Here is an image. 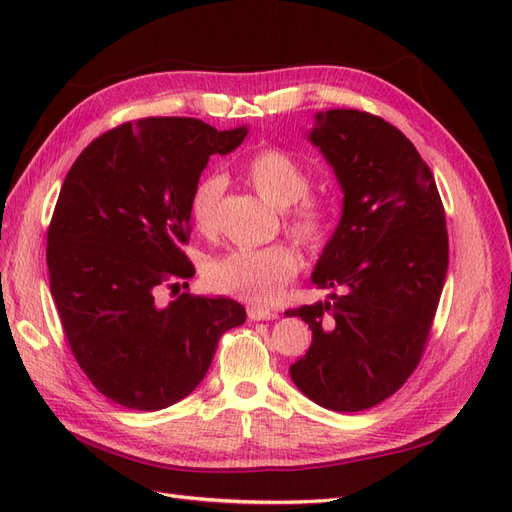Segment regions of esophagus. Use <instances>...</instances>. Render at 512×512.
<instances>
[{
	"label": "esophagus",
	"mask_w": 512,
	"mask_h": 512,
	"mask_svg": "<svg viewBox=\"0 0 512 512\" xmlns=\"http://www.w3.org/2000/svg\"><path fill=\"white\" fill-rule=\"evenodd\" d=\"M247 316H250V320H275L277 318L273 309H262V307H250L247 309Z\"/></svg>",
	"instance_id": "1"
}]
</instances>
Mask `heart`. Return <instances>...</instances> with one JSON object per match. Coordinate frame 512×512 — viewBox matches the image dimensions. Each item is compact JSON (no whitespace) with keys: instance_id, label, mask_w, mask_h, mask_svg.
Returning a JSON list of instances; mask_svg holds the SVG:
<instances>
[{"instance_id":"obj_1","label":"heart","mask_w":512,"mask_h":512,"mask_svg":"<svg viewBox=\"0 0 512 512\" xmlns=\"http://www.w3.org/2000/svg\"><path fill=\"white\" fill-rule=\"evenodd\" d=\"M247 183L269 205L284 209V228L301 245L316 247L329 235L331 209L324 200L309 196L307 168L284 149L267 147L252 153L241 166ZM222 175H207L196 183L190 198V215L198 230L209 232L215 224V209L224 192ZM299 271V258L284 245L262 250H235L213 258L207 271V284L224 294L250 301L269 303Z\"/></svg>"}]
</instances>
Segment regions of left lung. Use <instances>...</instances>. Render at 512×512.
<instances>
[{"label": "left lung", "mask_w": 512, "mask_h": 512, "mask_svg": "<svg viewBox=\"0 0 512 512\" xmlns=\"http://www.w3.org/2000/svg\"><path fill=\"white\" fill-rule=\"evenodd\" d=\"M307 138L344 192L312 282L342 294L286 312L312 329L290 378L322 408L359 412L391 397L421 361L448 269L444 207L429 166L389 121L331 108Z\"/></svg>", "instance_id": "8db88e82"}]
</instances>
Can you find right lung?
Masks as SVG:
<instances>
[{"label":"right lung","mask_w":512,"mask_h":512,"mask_svg":"<svg viewBox=\"0 0 512 512\" xmlns=\"http://www.w3.org/2000/svg\"><path fill=\"white\" fill-rule=\"evenodd\" d=\"M247 128L218 132L192 117L123 123L89 143L61 185L46 265L76 363L115 404L153 412L188 397L220 337L245 307L190 292V198L213 153L235 151Z\"/></svg>","instance_id":"1"}]
</instances>
